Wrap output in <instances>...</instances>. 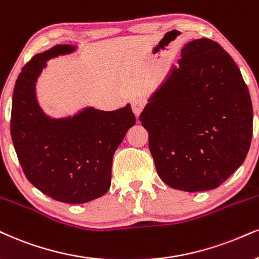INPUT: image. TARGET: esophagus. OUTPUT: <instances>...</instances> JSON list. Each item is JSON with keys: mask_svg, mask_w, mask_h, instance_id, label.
Segmentation results:
<instances>
[{"mask_svg": "<svg viewBox=\"0 0 259 259\" xmlns=\"http://www.w3.org/2000/svg\"><path fill=\"white\" fill-rule=\"evenodd\" d=\"M131 105H132L133 113H135L136 116L138 117L140 113L143 111V109H144L145 102L143 100H140V98H137V100H133L132 102H131Z\"/></svg>", "mask_w": 259, "mask_h": 259, "instance_id": "1", "label": "esophagus"}]
</instances>
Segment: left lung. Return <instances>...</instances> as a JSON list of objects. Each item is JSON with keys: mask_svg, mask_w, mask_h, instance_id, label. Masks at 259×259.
I'll return each mask as SVG.
<instances>
[{"mask_svg": "<svg viewBox=\"0 0 259 259\" xmlns=\"http://www.w3.org/2000/svg\"><path fill=\"white\" fill-rule=\"evenodd\" d=\"M140 114L158 177L186 192L213 190L246 158L253 110L240 69L219 43L194 39Z\"/></svg>", "mask_w": 259, "mask_h": 259, "instance_id": "1", "label": "left lung"}]
</instances>
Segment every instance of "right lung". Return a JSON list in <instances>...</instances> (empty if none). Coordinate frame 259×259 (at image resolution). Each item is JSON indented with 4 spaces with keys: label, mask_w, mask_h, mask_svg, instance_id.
Wrapping results in <instances>:
<instances>
[{
    "label": "right lung",
    "mask_w": 259,
    "mask_h": 259,
    "mask_svg": "<svg viewBox=\"0 0 259 259\" xmlns=\"http://www.w3.org/2000/svg\"><path fill=\"white\" fill-rule=\"evenodd\" d=\"M59 44L25 65L13 92L11 135L27 180L53 199L81 204L105 194L116 149L133 124L131 105L113 111L88 107L53 119L41 110L36 82L48 60L74 52Z\"/></svg>",
    "instance_id": "add662e5"
}]
</instances>
